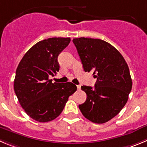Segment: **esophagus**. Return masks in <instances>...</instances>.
<instances>
[{
    "mask_svg": "<svg viewBox=\"0 0 147 147\" xmlns=\"http://www.w3.org/2000/svg\"><path fill=\"white\" fill-rule=\"evenodd\" d=\"M80 88H81L80 85H78V86H77V88H78V90H80Z\"/></svg>",
    "mask_w": 147,
    "mask_h": 147,
    "instance_id": "34e87169",
    "label": "esophagus"
}]
</instances>
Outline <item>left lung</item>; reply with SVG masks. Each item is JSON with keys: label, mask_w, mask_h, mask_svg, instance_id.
I'll return each mask as SVG.
<instances>
[{"label": "left lung", "mask_w": 147, "mask_h": 147, "mask_svg": "<svg viewBox=\"0 0 147 147\" xmlns=\"http://www.w3.org/2000/svg\"><path fill=\"white\" fill-rule=\"evenodd\" d=\"M85 72L92 71L94 88L83 86L86 101L79 105L86 118L101 124L115 117L124 107L132 88L128 66L121 53L100 39L74 38Z\"/></svg>", "instance_id": "left-lung-1"}]
</instances>
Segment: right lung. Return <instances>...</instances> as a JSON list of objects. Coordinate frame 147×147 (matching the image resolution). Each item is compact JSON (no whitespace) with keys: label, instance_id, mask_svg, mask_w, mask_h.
Masks as SVG:
<instances>
[{"label":"right lung","instance_id":"obj_1","mask_svg":"<svg viewBox=\"0 0 147 147\" xmlns=\"http://www.w3.org/2000/svg\"><path fill=\"white\" fill-rule=\"evenodd\" d=\"M69 38L39 41L24 54L18 65L13 88L22 107L31 118L46 123L57 118L77 86L68 82L52 83L49 76L59 70L58 57Z\"/></svg>","mask_w":147,"mask_h":147}]
</instances>
